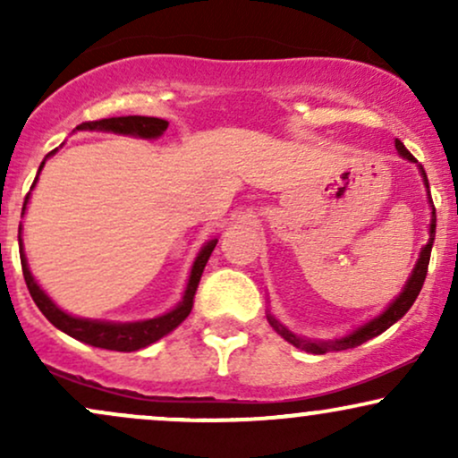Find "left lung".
I'll use <instances>...</instances> for the list:
<instances>
[{"label":"left lung","mask_w":458,"mask_h":458,"mask_svg":"<svg viewBox=\"0 0 458 458\" xmlns=\"http://www.w3.org/2000/svg\"><path fill=\"white\" fill-rule=\"evenodd\" d=\"M396 150L398 155L403 157V159L411 161V163H418L415 161V157L404 148V144L401 140H396ZM420 170V176H422V182L424 187H427V196H428V204H430V224H428V243L420 250V256L418 260H415V267L411 271V276L407 277V282H404L403 291L398 293L396 299L387 306L379 317L370 318L368 323L360 325V327L351 331V334L343 335V338H334V340H310L306 335H297L293 334L291 329L284 327V325L273 317L271 312H267V320H269V325L273 329L277 331V334L282 335L286 343H291L293 346H297V349L306 351V353H314V355H323L327 353V351H346V349H355V346L368 343L370 338H375V335L383 334L386 329H390L396 320H401L404 314L409 312V308L413 306V301L418 299L420 291H422V284L427 280V269H428V260H430V250H433V243H435V225H437V215H435V207H433V198H430V189H428V178H427V172H424L422 165H418Z\"/></svg>","instance_id":"1"}]
</instances>
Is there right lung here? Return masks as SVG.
<instances>
[{
	"instance_id": "1",
	"label": "right lung",
	"mask_w": 458,
	"mask_h": 458,
	"mask_svg": "<svg viewBox=\"0 0 458 458\" xmlns=\"http://www.w3.org/2000/svg\"><path fill=\"white\" fill-rule=\"evenodd\" d=\"M165 129H167V120L152 118V115H120V118H103V120H94V123H81L75 131H103V133L129 135V138L157 140L165 133ZM55 152L57 148L54 152H49L47 157L55 155ZM45 161L40 163L38 174L45 167ZM36 181H38V176H36ZM36 181L34 185H31V189L36 187ZM28 202H30V193L28 198H25L23 213L21 215H25V207H28ZM215 245H217V239L207 241V243L199 247L196 260H193L191 265V271H189L185 293H182L181 301H178L170 312L161 314V317H155V318L131 320V323H115V320L72 317V314L64 312V310L57 306L54 299L40 288V284L36 282V277L31 276L28 259H25L23 241H21V228H19V254H21V267H23L25 284H28L31 299H34V303L38 306L40 312L45 314L47 320H49L54 327L71 335V338L79 340V343H86L107 351H124V353H131V351L144 349V346L157 343V340H161L163 335L174 331L178 325L189 317V312H191L193 308V295H196L198 282L199 277H202V271L204 267H207L208 259H211Z\"/></svg>"
}]
</instances>
